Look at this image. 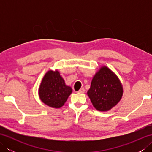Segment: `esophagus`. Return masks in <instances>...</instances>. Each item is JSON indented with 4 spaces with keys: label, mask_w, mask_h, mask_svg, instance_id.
Instances as JSON below:
<instances>
[{
    "label": "esophagus",
    "mask_w": 152,
    "mask_h": 152,
    "mask_svg": "<svg viewBox=\"0 0 152 152\" xmlns=\"http://www.w3.org/2000/svg\"><path fill=\"white\" fill-rule=\"evenodd\" d=\"M85 92V89H83V88H82V89H80L79 91H78V93H83Z\"/></svg>",
    "instance_id": "obj_1"
}]
</instances>
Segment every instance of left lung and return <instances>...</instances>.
I'll use <instances>...</instances> for the list:
<instances>
[{
  "instance_id": "obj_1",
  "label": "left lung",
  "mask_w": 152,
  "mask_h": 152,
  "mask_svg": "<svg viewBox=\"0 0 152 152\" xmlns=\"http://www.w3.org/2000/svg\"><path fill=\"white\" fill-rule=\"evenodd\" d=\"M88 95L97 110L108 111L121 100L122 86L112 70L102 66L93 78Z\"/></svg>"
}]
</instances>
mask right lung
<instances>
[{"label": "right lung", "instance_id": "add662e5", "mask_svg": "<svg viewBox=\"0 0 152 152\" xmlns=\"http://www.w3.org/2000/svg\"><path fill=\"white\" fill-rule=\"evenodd\" d=\"M72 91V88L65 85L64 80L57 70H50L42 79L38 93L44 104L59 108L64 105Z\"/></svg>", "mask_w": 152, "mask_h": 152}]
</instances>
